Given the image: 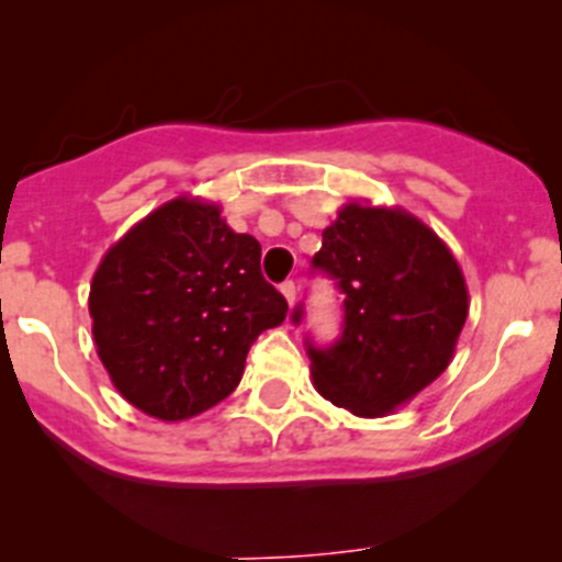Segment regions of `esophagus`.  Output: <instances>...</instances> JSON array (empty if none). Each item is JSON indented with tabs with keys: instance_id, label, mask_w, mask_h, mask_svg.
<instances>
[{
	"instance_id": "esophagus-1",
	"label": "esophagus",
	"mask_w": 562,
	"mask_h": 562,
	"mask_svg": "<svg viewBox=\"0 0 562 562\" xmlns=\"http://www.w3.org/2000/svg\"><path fill=\"white\" fill-rule=\"evenodd\" d=\"M280 291H282V296L288 299V304H291V307H293V302H296V282L285 280V282H282V285H280Z\"/></svg>"
}]
</instances>
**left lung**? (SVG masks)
Masks as SVG:
<instances>
[{
	"label": "left lung",
	"instance_id": "obj_1",
	"mask_svg": "<svg viewBox=\"0 0 562 562\" xmlns=\"http://www.w3.org/2000/svg\"><path fill=\"white\" fill-rule=\"evenodd\" d=\"M313 269L342 293V334L331 348L307 339L315 389L353 416L394 413L454 356L468 285L451 249L402 209L345 203L323 231ZM304 307L293 310L302 323Z\"/></svg>",
	"mask_w": 562,
	"mask_h": 562
}]
</instances>
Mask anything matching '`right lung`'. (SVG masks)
Masks as SVG:
<instances>
[{
    "instance_id": "add662e5",
    "label": "right lung",
    "mask_w": 562,
    "mask_h": 562,
    "mask_svg": "<svg viewBox=\"0 0 562 562\" xmlns=\"http://www.w3.org/2000/svg\"><path fill=\"white\" fill-rule=\"evenodd\" d=\"M288 302L260 274V245L217 203L173 198L100 260L89 291L98 356L119 394L160 422L223 402L249 345L285 321Z\"/></svg>"
}]
</instances>
